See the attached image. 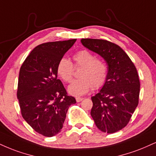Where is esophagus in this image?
<instances>
[{
    "instance_id": "obj_1",
    "label": "esophagus",
    "mask_w": 156,
    "mask_h": 156,
    "mask_svg": "<svg viewBox=\"0 0 156 156\" xmlns=\"http://www.w3.org/2000/svg\"><path fill=\"white\" fill-rule=\"evenodd\" d=\"M76 102H81L82 100H83V97H76Z\"/></svg>"
}]
</instances>
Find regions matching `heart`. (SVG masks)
<instances>
[{"label": "heart", "mask_w": 156, "mask_h": 156, "mask_svg": "<svg viewBox=\"0 0 156 156\" xmlns=\"http://www.w3.org/2000/svg\"><path fill=\"white\" fill-rule=\"evenodd\" d=\"M75 65L83 67L79 79L75 80L69 86L68 92L73 96L85 94L91 88L98 89L104 85L108 77V67L102 60L97 59L88 50H80L73 56ZM58 75L64 81L70 83L74 74V67L72 62L65 57L59 59L57 64Z\"/></svg>", "instance_id": "heart-1"}]
</instances>
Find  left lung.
I'll return each instance as SVG.
<instances>
[{
	"label": "left lung",
	"instance_id": "left-lung-1",
	"mask_svg": "<svg viewBox=\"0 0 156 156\" xmlns=\"http://www.w3.org/2000/svg\"><path fill=\"white\" fill-rule=\"evenodd\" d=\"M81 44L108 64L102 89L91 97V115L99 130L112 134L128 124L138 105L140 83L134 63L119 46L102 39L83 38Z\"/></svg>",
	"mask_w": 156,
	"mask_h": 156
}]
</instances>
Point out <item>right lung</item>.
I'll use <instances>...</instances> for the list:
<instances>
[{
	"label": "right lung",
	"instance_id": "right-lung-1",
	"mask_svg": "<svg viewBox=\"0 0 156 156\" xmlns=\"http://www.w3.org/2000/svg\"><path fill=\"white\" fill-rule=\"evenodd\" d=\"M76 39L48 42L30 53L20 70L17 99L23 119L35 132L51 137L61 132L70 105L76 104L57 78L59 59Z\"/></svg>",
	"mask_w": 156,
	"mask_h": 156
}]
</instances>
